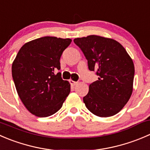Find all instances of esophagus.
I'll use <instances>...</instances> for the list:
<instances>
[{"instance_id":"34e87169","label":"esophagus","mask_w":150,"mask_h":150,"mask_svg":"<svg viewBox=\"0 0 150 150\" xmlns=\"http://www.w3.org/2000/svg\"><path fill=\"white\" fill-rule=\"evenodd\" d=\"M69 83H70L72 86H75L77 83H78V82L72 81V80H69Z\"/></svg>"}]
</instances>
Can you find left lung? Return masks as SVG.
I'll return each instance as SVG.
<instances>
[{"instance_id": "obj_1", "label": "left lung", "mask_w": 150, "mask_h": 150, "mask_svg": "<svg viewBox=\"0 0 150 150\" xmlns=\"http://www.w3.org/2000/svg\"><path fill=\"white\" fill-rule=\"evenodd\" d=\"M74 42L83 53L88 69L98 76L83 97L86 107L97 117L115 115L133 92V60L123 46L112 39L91 35L75 39Z\"/></svg>"}]
</instances>
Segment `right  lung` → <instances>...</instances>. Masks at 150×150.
Instances as JSON below:
<instances>
[{"instance_id":"obj_1","label":"right lung","mask_w":150,"mask_h":150,"mask_svg":"<svg viewBox=\"0 0 150 150\" xmlns=\"http://www.w3.org/2000/svg\"><path fill=\"white\" fill-rule=\"evenodd\" d=\"M70 39L44 36L25 43L20 48L11 67L17 94L33 115L47 117L62 107L70 92L59 70L60 58L70 45Z\"/></svg>"}]
</instances>
